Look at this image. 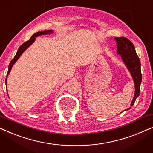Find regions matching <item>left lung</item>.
<instances>
[{
  "instance_id": "8db88e82",
  "label": "left lung",
  "mask_w": 153,
  "mask_h": 153,
  "mask_svg": "<svg viewBox=\"0 0 153 153\" xmlns=\"http://www.w3.org/2000/svg\"><path fill=\"white\" fill-rule=\"evenodd\" d=\"M114 39H116L117 43V53L120 55L122 60L127 67V70L130 72L134 83V96L130 104L131 106H132L140 93V86L142 80L141 62L139 56H137L136 52L134 46L131 43V42L124 37H115ZM130 108L131 107H129L125 111L129 110Z\"/></svg>"
}]
</instances>
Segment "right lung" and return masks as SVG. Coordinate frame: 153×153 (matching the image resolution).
Instances as JSON below:
<instances>
[{
    "label": "right lung",
    "mask_w": 153,
    "mask_h": 153,
    "mask_svg": "<svg viewBox=\"0 0 153 153\" xmlns=\"http://www.w3.org/2000/svg\"><path fill=\"white\" fill-rule=\"evenodd\" d=\"M51 33H53V30H45V31H39V32H37V33H35V34H33L32 35V37H30V39H29L28 41H26V42L22 44V45L20 46L17 52H16L15 56H14V58L11 60V62H10L9 67H8V71H7V76H6V79H5L6 85H7V76H8V74H10V72H11L12 66L14 65V64L16 62V60H17L19 58L20 56H22V54L24 53L25 50H26V49H28V48L30 47V46L32 45L33 42H34L35 40V37H38V36H39V35H49V34H51Z\"/></svg>",
    "instance_id": "add662e5"
}]
</instances>
